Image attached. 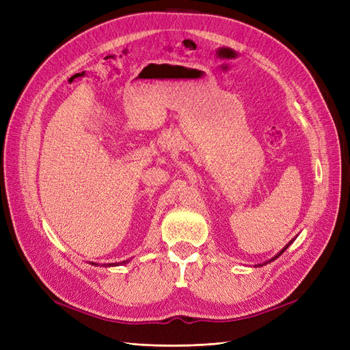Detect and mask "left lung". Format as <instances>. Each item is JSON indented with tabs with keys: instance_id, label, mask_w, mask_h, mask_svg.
I'll use <instances>...</instances> for the list:
<instances>
[{
	"instance_id": "8db88e82",
	"label": "left lung",
	"mask_w": 350,
	"mask_h": 350,
	"mask_svg": "<svg viewBox=\"0 0 350 350\" xmlns=\"http://www.w3.org/2000/svg\"><path fill=\"white\" fill-rule=\"evenodd\" d=\"M286 248H288V245H286V247H284V248H283V250H282V251H280V252H279V254H278V256H276V257H274V258H271V260H270V261H273V260H276V258H278V257H280V254H283V252H284V250H286ZM270 261H269V262H270Z\"/></svg>"
}]
</instances>
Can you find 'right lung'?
<instances>
[{
  "mask_svg": "<svg viewBox=\"0 0 350 350\" xmlns=\"http://www.w3.org/2000/svg\"><path fill=\"white\" fill-rule=\"evenodd\" d=\"M124 262H125V261H124ZM121 264H122V262H121ZM108 266H118V264H113V262H112V264H107V267H108Z\"/></svg>",
  "mask_w": 350,
  "mask_h": 350,
  "instance_id": "1",
  "label": "right lung"
}]
</instances>
